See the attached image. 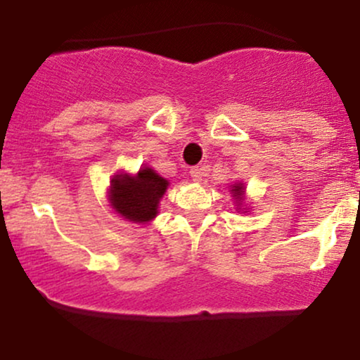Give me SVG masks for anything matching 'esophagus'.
<instances>
[{
  "instance_id": "34e87169",
  "label": "esophagus",
  "mask_w": 360,
  "mask_h": 360,
  "mask_svg": "<svg viewBox=\"0 0 360 360\" xmlns=\"http://www.w3.org/2000/svg\"><path fill=\"white\" fill-rule=\"evenodd\" d=\"M189 174H191L193 181H201V176H203V167H200V166L191 167L189 169Z\"/></svg>"
}]
</instances>
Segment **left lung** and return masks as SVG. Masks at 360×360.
I'll return each mask as SVG.
<instances>
[{"instance_id":"1","label":"left lung","mask_w":360,"mask_h":360,"mask_svg":"<svg viewBox=\"0 0 360 360\" xmlns=\"http://www.w3.org/2000/svg\"><path fill=\"white\" fill-rule=\"evenodd\" d=\"M233 194V198L237 200L238 205H242V200H243V184L242 183H235L232 186V189H230Z\"/></svg>"}]
</instances>
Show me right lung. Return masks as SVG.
Instances as JSON below:
<instances>
[{"instance_id":"add662e5","label":"right lung","mask_w":360,"mask_h":360,"mask_svg":"<svg viewBox=\"0 0 360 360\" xmlns=\"http://www.w3.org/2000/svg\"><path fill=\"white\" fill-rule=\"evenodd\" d=\"M167 186V179L150 167H142L135 176L120 172L111 177L110 206L128 221L147 223L157 217L159 201Z\"/></svg>"}]
</instances>
